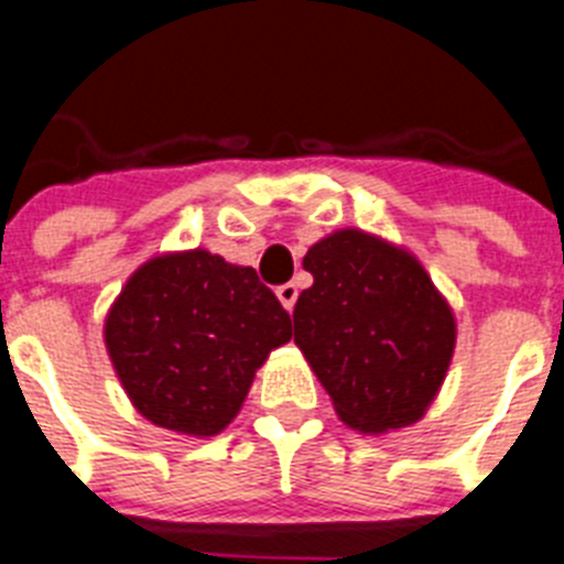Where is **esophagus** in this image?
I'll return each instance as SVG.
<instances>
[{"mask_svg":"<svg viewBox=\"0 0 564 564\" xmlns=\"http://www.w3.org/2000/svg\"><path fill=\"white\" fill-rule=\"evenodd\" d=\"M296 296H299V291H296V285H293V282L276 288V299L282 302V307H285L288 313H291L293 305H296Z\"/></svg>","mask_w":564,"mask_h":564,"instance_id":"obj_1","label":"esophagus"}]
</instances>
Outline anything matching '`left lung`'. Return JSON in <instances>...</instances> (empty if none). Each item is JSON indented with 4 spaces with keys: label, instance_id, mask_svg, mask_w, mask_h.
<instances>
[{
    "label": "left lung",
    "instance_id": "8db88e82",
    "mask_svg": "<svg viewBox=\"0 0 564 564\" xmlns=\"http://www.w3.org/2000/svg\"><path fill=\"white\" fill-rule=\"evenodd\" d=\"M313 285L293 341L344 426L390 435L421 421L455 356V311L421 259L361 228H338L302 259Z\"/></svg>",
    "mask_w": 564,
    "mask_h": 564
}]
</instances>
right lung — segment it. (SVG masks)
Instances as JSON below:
<instances>
[{"mask_svg": "<svg viewBox=\"0 0 564 564\" xmlns=\"http://www.w3.org/2000/svg\"><path fill=\"white\" fill-rule=\"evenodd\" d=\"M291 336V316L257 271L206 248L147 259L104 318L107 356L134 410L188 437L220 435Z\"/></svg>", "mask_w": 564, "mask_h": 564, "instance_id": "obj_1", "label": "right lung"}]
</instances>
